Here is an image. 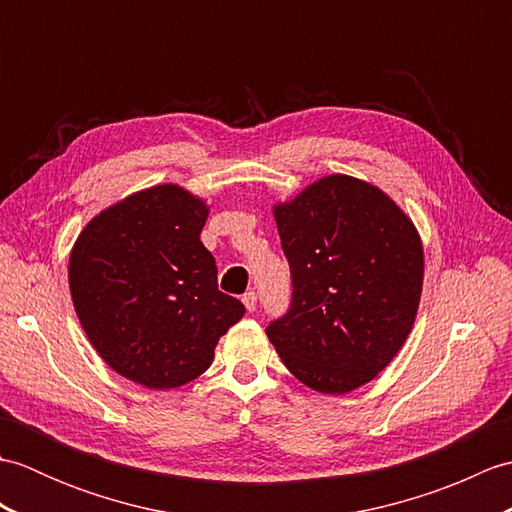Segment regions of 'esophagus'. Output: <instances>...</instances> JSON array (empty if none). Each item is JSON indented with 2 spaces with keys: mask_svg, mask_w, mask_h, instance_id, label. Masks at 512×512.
Wrapping results in <instances>:
<instances>
[{
  "mask_svg": "<svg viewBox=\"0 0 512 512\" xmlns=\"http://www.w3.org/2000/svg\"><path fill=\"white\" fill-rule=\"evenodd\" d=\"M242 301H244V306H246V310H248V312H253V310L257 308V295H255L253 290L246 292V295L242 297Z\"/></svg>",
  "mask_w": 512,
  "mask_h": 512,
  "instance_id": "obj_1",
  "label": "esophagus"
}]
</instances>
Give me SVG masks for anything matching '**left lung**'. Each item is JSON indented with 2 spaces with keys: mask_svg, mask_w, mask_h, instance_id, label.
<instances>
[{
  "mask_svg": "<svg viewBox=\"0 0 512 512\" xmlns=\"http://www.w3.org/2000/svg\"><path fill=\"white\" fill-rule=\"evenodd\" d=\"M275 222L292 301L268 339L303 385L347 394L407 341L422 292L420 235L389 195L339 173L277 204Z\"/></svg>",
  "mask_w": 512,
  "mask_h": 512,
  "instance_id": "1",
  "label": "left lung"
}]
</instances>
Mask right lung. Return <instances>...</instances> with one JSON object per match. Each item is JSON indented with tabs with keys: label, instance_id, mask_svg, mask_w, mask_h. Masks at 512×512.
<instances>
[{
	"label": "right lung",
	"instance_id": "add662e5",
	"mask_svg": "<svg viewBox=\"0 0 512 512\" xmlns=\"http://www.w3.org/2000/svg\"><path fill=\"white\" fill-rule=\"evenodd\" d=\"M206 215L200 198L158 184L101 211L70 253L74 310L94 350L149 389L204 374L246 312L217 290L215 259L200 242Z\"/></svg>",
	"mask_w": 512,
	"mask_h": 512
}]
</instances>
